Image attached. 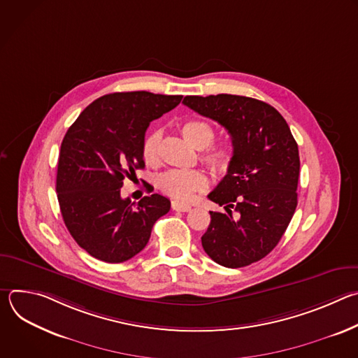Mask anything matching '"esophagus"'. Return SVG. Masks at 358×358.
I'll list each match as a JSON object with an SVG mask.
<instances>
[{
  "label": "esophagus",
  "instance_id": "34e87169",
  "mask_svg": "<svg viewBox=\"0 0 358 358\" xmlns=\"http://www.w3.org/2000/svg\"><path fill=\"white\" fill-rule=\"evenodd\" d=\"M171 208L174 211H181V213H187L191 210V206L189 203H185V202H181V201H173L171 202Z\"/></svg>",
  "mask_w": 358,
  "mask_h": 358
}]
</instances>
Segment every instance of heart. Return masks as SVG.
<instances>
[{
	"label": "heart",
	"instance_id": "obj_1",
	"mask_svg": "<svg viewBox=\"0 0 358 358\" xmlns=\"http://www.w3.org/2000/svg\"><path fill=\"white\" fill-rule=\"evenodd\" d=\"M182 137L195 148H206L214 141V129L202 120H187L180 127ZM160 133H148L141 143V159L147 166L155 167L160 162ZM202 160L214 173L224 174L232 163V151L227 144L210 145L202 155ZM159 188L169 196L187 201L195 192L206 189L208 178L199 170H170L157 180Z\"/></svg>",
	"mask_w": 358,
	"mask_h": 358
}]
</instances>
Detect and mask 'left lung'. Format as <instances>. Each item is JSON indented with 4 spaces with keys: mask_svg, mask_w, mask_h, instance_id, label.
Returning <instances> with one entry per match:
<instances>
[{
    "mask_svg": "<svg viewBox=\"0 0 358 358\" xmlns=\"http://www.w3.org/2000/svg\"><path fill=\"white\" fill-rule=\"evenodd\" d=\"M182 103L224 126L234 147L227 176L208 194L225 213L210 211L202 248L225 268L258 262L279 243L297 207V143L262 100L222 93L185 96Z\"/></svg>",
    "mask_w": 358,
    "mask_h": 358,
    "instance_id": "obj_1",
    "label": "left lung"
}]
</instances>
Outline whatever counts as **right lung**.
<instances>
[{
    "instance_id": "obj_1",
    "label": "right lung",
    "mask_w": 358,
    "mask_h": 358,
    "mask_svg": "<svg viewBox=\"0 0 358 358\" xmlns=\"http://www.w3.org/2000/svg\"><path fill=\"white\" fill-rule=\"evenodd\" d=\"M181 99L145 90L105 94L68 129L58 160V201L68 231L93 258L108 264L131 259L170 211V199L160 194L134 203L122 198L120 188L144 167L141 143L150 122Z\"/></svg>"
}]
</instances>
